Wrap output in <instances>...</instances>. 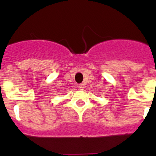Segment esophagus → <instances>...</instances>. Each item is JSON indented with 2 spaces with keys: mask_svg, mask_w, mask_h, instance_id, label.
Instances as JSON below:
<instances>
[{
  "mask_svg": "<svg viewBox=\"0 0 156 156\" xmlns=\"http://www.w3.org/2000/svg\"><path fill=\"white\" fill-rule=\"evenodd\" d=\"M78 88H79L80 90H83V88H84V84H83V83H80V84L78 85Z\"/></svg>",
  "mask_w": 156,
  "mask_h": 156,
  "instance_id": "esophagus-1",
  "label": "esophagus"
}]
</instances>
